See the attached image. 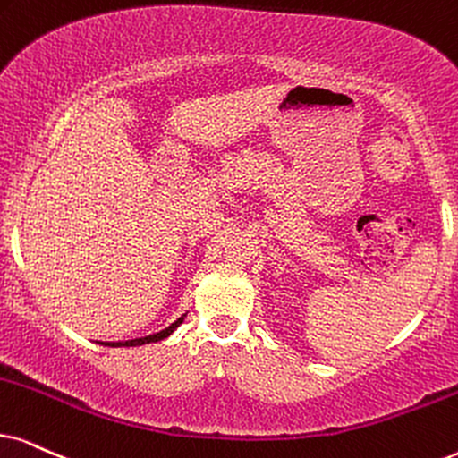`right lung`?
<instances>
[{"mask_svg": "<svg viewBox=\"0 0 458 458\" xmlns=\"http://www.w3.org/2000/svg\"><path fill=\"white\" fill-rule=\"evenodd\" d=\"M183 321V317H179V319L175 321V323H171L169 327L166 329H162V332H158V334H154V335H146V338H137V340H126V343L123 344V346H139V344H148V343H158V340H162V338H166V335H169L173 329H175L179 323ZM118 344L120 346V343H112L109 346H115Z\"/></svg>", "mask_w": 458, "mask_h": 458, "instance_id": "1", "label": "right lung"}]
</instances>
